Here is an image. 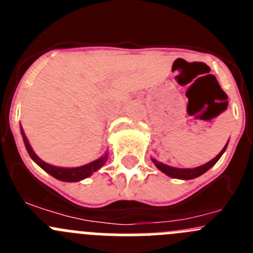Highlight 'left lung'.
Wrapping results in <instances>:
<instances>
[{
    "label": "left lung",
    "mask_w": 253,
    "mask_h": 253,
    "mask_svg": "<svg viewBox=\"0 0 253 253\" xmlns=\"http://www.w3.org/2000/svg\"><path fill=\"white\" fill-rule=\"evenodd\" d=\"M228 143H229V140L227 142V144L224 146V148L219 152V154L216 156V157H214L213 160H210L209 162L204 163V165H202V166L195 167V169H177V167H172V166H169V165H165V163L160 162V161H157L156 158H152V162L154 163V166L157 167L161 172H163L165 175L169 176V177L178 178V180H193V178H196V177H199V176H202L203 173H205L208 169H211V167H213L214 165L218 162L219 158L222 157L223 153H224L225 149H227Z\"/></svg>",
    "instance_id": "left-lung-1"
}]
</instances>
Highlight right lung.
I'll use <instances>...</instances> for the list:
<instances>
[{
  "label": "right lung",
  "mask_w": 253,
  "mask_h": 253,
  "mask_svg": "<svg viewBox=\"0 0 253 253\" xmlns=\"http://www.w3.org/2000/svg\"><path fill=\"white\" fill-rule=\"evenodd\" d=\"M20 131H21L22 140H24V144H25V148L28 151L29 156L31 157V160L37 163L38 166L42 167L45 172H48L49 175L53 176L54 178L59 181H64V182H77V181H82L84 178L90 177L93 172H96L97 169H101L105 165V162L109 158V152H105L101 157L97 158V160L92 161V162L84 165V166L80 167H59V166H53V165H49V163L44 162L42 158H39L37 156L33 148H31L30 143H29L28 137L25 135V131L22 129V126L20 125Z\"/></svg>",
  "instance_id": "add662e5"
}]
</instances>
